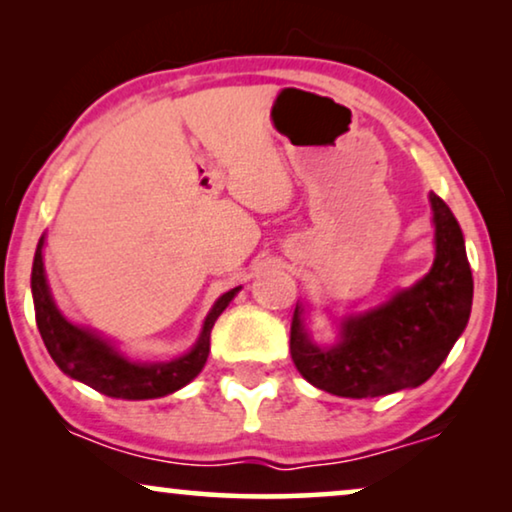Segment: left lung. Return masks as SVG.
I'll list each match as a JSON object with an SVG mask.
<instances>
[{
  "label": "left lung",
  "mask_w": 512,
  "mask_h": 512,
  "mask_svg": "<svg viewBox=\"0 0 512 512\" xmlns=\"http://www.w3.org/2000/svg\"><path fill=\"white\" fill-rule=\"evenodd\" d=\"M436 256L426 275L384 303L345 314L338 335L319 345L307 331V305L291 321V359L317 389L342 398H375L415 389L436 373L464 333L473 305V275L464 233L450 207L429 193Z\"/></svg>",
  "instance_id": "8db88e82"
}]
</instances>
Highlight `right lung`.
Returning <instances> with one entry per match:
<instances>
[{
	"instance_id": "add662e5",
	"label": "right lung",
	"mask_w": 512,
	"mask_h": 512,
	"mask_svg": "<svg viewBox=\"0 0 512 512\" xmlns=\"http://www.w3.org/2000/svg\"><path fill=\"white\" fill-rule=\"evenodd\" d=\"M44 242L46 237L41 235L32 263L34 314H37L41 340L62 373L76 382L88 384L104 396L123 398V401H149V398L174 394L200 375L209 356V333H212L214 321L240 293L242 286H235L216 298L212 310L202 321L198 340L186 354L174 356L170 361L144 363L130 359L109 338L93 328L74 324L60 312L46 279Z\"/></svg>"
}]
</instances>
